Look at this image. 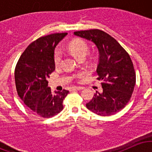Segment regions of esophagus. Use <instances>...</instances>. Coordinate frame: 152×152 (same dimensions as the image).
Segmentation results:
<instances>
[{"label":"esophagus","instance_id":"esophagus-1","mask_svg":"<svg viewBox=\"0 0 152 152\" xmlns=\"http://www.w3.org/2000/svg\"><path fill=\"white\" fill-rule=\"evenodd\" d=\"M83 87L81 86H74L71 88V91H74V90H83Z\"/></svg>","mask_w":152,"mask_h":152}]
</instances>
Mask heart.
Instances as JSON below:
<instances>
[{"label":"heart","mask_w":152,"mask_h":152,"mask_svg":"<svg viewBox=\"0 0 152 152\" xmlns=\"http://www.w3.org/2000/svg\"><path fill=\"white\" fill-rule=\"evenodd\" d=\"M68 49L76 58L79 59L85 57L88 52V46L87 43L83 40H75L71 41L68 46ZM62 59V53L59 48H56L54 51L53 61L56 66L60 65ZM78 78H81V75L78 76Z\"/></svg>","instance_id":"1"}]
</instances>
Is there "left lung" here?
Masks as SVG:
<instances>
[{
    "instance_id": "8db88e82",
    "label": "left lung",
    "mask_w": 152,
    "mask_h": 152,
    "mask_svg": "<svg viewBox=\"0 0 152 152\" xmlns=\"http://www.w3.org/2000/svg\"><path fill=\"white\" fill-rule=\"evenodd\" d=\"M75 36L95 43L99 58L97 79L103 91H96L86 104L87 109L100 116H111L120 111L129 102L136 83L133 63L124 48L104 31L99 29L76 31Z\"/></svg>"
}]
</instances>
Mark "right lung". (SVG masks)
Returning <instances> with one entry per match:
<instances>
[{
    "label": "right lung",
    "instance_id": "obj_1",
    "mask_svg": "<svg viewBox=\"0 0 152 152\" xmlns=\"http://www.w3.org/2000/svg\"><path fill=\"white\" fill-rule=\"evenodd\" d=\"M67 33L53 34L34 41L20 56L15 69L18 95L38 116L50 118L64 109L63 101L69 93L64 89L53 93L48 78L55 70L54 49Z\"/></svg>",
    "mask_w": 152,
    "mask_h": 152
}]
</instances>
